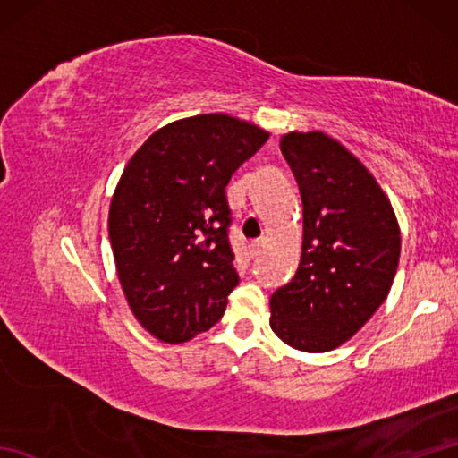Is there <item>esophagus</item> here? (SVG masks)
Returning a JSON list of instances; mask_svg holds the SVG:
<instances>
[{
  "label": "esophagus",
  "instance_id": "1",
  "mask_svg": "<svg viewBox=\"0 0 458 458\" xmlns=\"http://www.w3.org/2000/svg\"><path fill=\"white\" fill-rule=\"evenodd\" d=\"M261 248H264V240L250 242V256L251 258H258L261 254Z\"/></svg>",
  "mask_w": 458,
  "mask_h": 458
}]
</instances>
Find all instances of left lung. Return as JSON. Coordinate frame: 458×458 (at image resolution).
<instances>
[{
	"label": "left lung",
	"mask_w": 458,
	"mask_h": 458,
	"mask_svg": "<svg viewBox=\"0 0 458 458\" xmlns=\"http://www.w3.org/2000/svg\"><path fill=\"white\" fill-rule=\"evenodd\" d=\"M303 200L293 279L271 295V330L303 352H328L384 303L400 264V226L376 179L320 131L281 138Z\"/></svg>",
	"instance_id": "8db88e82"
}]
</instances>
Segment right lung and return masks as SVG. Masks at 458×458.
<instances>
[{
    "mask_svg": "<svg viewBox=\"0 0 458 458\" xmlns=\"http://www.w3.org/2000/svg\"><path fill=\"white\" fill-rule=\"evenodd\" d=\"M267 138L202 114L155 131L123 169L108 216L115 269L131 313L163 343H187L226 310L240 281L226 184Z\"/></svg>",
    "mask_w": 458,
    "mask_h": 458,
    "instance_id": "obj_1",
    "label": "right lung"
}]
</instances>
